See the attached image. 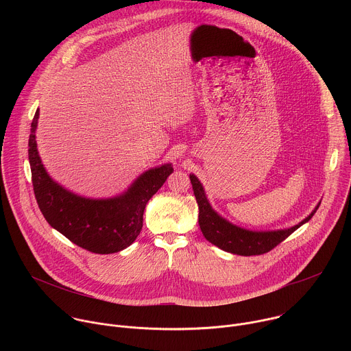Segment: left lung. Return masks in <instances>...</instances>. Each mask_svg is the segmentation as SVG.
Here are the masks:
<instances>
[{
	"mask_svg": "<svg viewBox=\"0 0 351 351\" xmlns=\"http://www.w3.org/2000/svg\"><path fill=\"white\" fill-rule=\"evenodd\" d=\"M190 182L198 204V225L204 237L214 245L223 250V252L237 256H258L271 252L274 247L282 243L294 230L307 223L321 204L318 203L307 218L291 228L276 230H252L237 226L219 215L210 204L206 190L195 175L190 173Z\"/></svg>",
	"mask_w": 351,
	"mask_h": 351,
	"instance_id": "obj_1",
	"label": "left lung"
}]
</instances>
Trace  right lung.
<instances>
[{
	"instance_id": "obj_1",
	"label": "right lung",
	"mask_w": 351,
	"mask_h": 351,
	"mask_svg": "<svg viewBox=\"0 0 351 351\" xmlns=\"http://www.w3.org/2000/svg\"><path fill=\"white\" fill-rule=\"evenodd\" d=\"M38 115L37 110L29 136V162L34 195L45 221L72 243L95 254H112L129 247L141 232L145 204L173 172L172 164L143 172L114 197L75 194L49 176L41 162L36 141Z\"/></svg>"
}]
</instances>
